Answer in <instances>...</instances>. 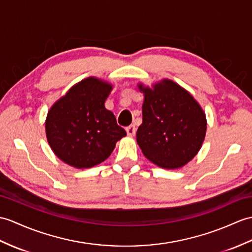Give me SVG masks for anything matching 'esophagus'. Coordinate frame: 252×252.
Wrapping results in <instances>:
<instances>
[{"label": "esophagus", "instance_id": "esophagus-1", "mask_svg": "<svg viewBox=\"0 0 252 252\" xmlns=\"http://www.w3.org/2000/svg\"><path fill=\"white\" fill-rule=\"evenodd\" d=\"M126 134L128 136H134L135 135V133H136V127H135V126L134 125H131V126H128L126 128Z\"/></svg>", "mask_w": 252, "mask_h": 252}]
</instances>
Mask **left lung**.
Returning <instances> with one entry per match:
<instances>
[{"label":"left lung","mask_w":252,"mask_h":252,"mask_svg":"<svg viewBox=\"0 0 252 252\" xmlns=\"http://www.w3.org/2000/svg\"><path fill=\"white\" fill-rule=\"evenodd\" d=\"M145 99L137 144L148 160L174 169L184 166L201 149L206 134V117L188 91L164 79L154 89L138 85Z\"/></svg>","instance_id":"8db88e82"}]
</instances>
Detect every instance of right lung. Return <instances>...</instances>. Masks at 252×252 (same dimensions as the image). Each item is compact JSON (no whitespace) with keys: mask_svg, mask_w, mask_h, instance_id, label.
Returning <instances> with one entry per match:
<instances>
[{"mask_svg":"<svg viewBox=\"0 0 252 252\" xmlns=\"http://www.w3.org/2000/svg\"><path fill=\"white\" fill-rule=\"evenodd\" d=\"M112 88L97 78H86L50 108L46 136L52 151L66 164L77 168L97 165L126 135L104 106Z\"/></svg>","mask_w":252,"mask_h":252,"instance_id":"right-lung-1","label":"right lung"}]
</instances>
